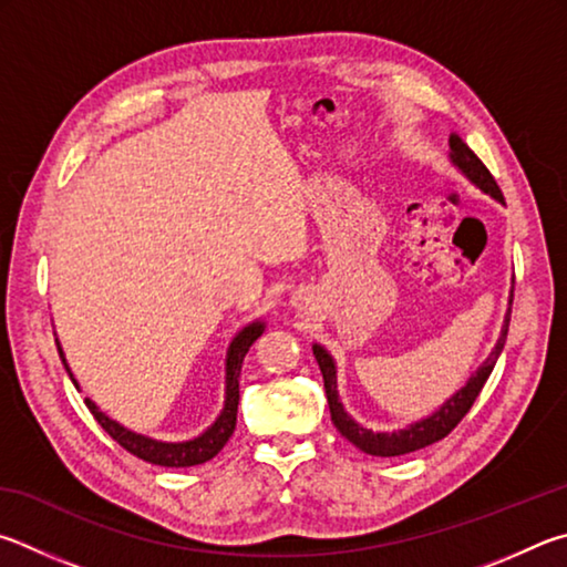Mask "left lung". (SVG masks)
I'll return each mask as SVG.
<instances>
[{
    "label": "left lung",
    "mask_w": 567,
    "mask_h": 567,
    "mask_svg": "<svg viewBox=\"0 0 567 567\" xmlns=\"http://www.w3.org/2000/svg\"><path fill=\"white\" fill-rule=\"evenodd\" d=\"M449 156H451V162L458 166L475 186L481 188V192L491 194L495 202L505 204L501 186L495 184L493 174L485 168L481 158L471 152L468 144H465L458 134H451V154ZM511 303H513V296H511ZM508 326H511V309H508V313H505V323H503L498 343H495V349L491 351V355L485 359L481 369L471 375V381L465 383L458 393L451 395V399L445 401L433 415H429V419H423L419 423L409 425V429H401L393 433H373L369 429H363L361 423H355L351 415L343 411V403L339 399V383H336V363L331 359V353L326 351L323 346L313 343V355H316V361H319V369L323 373V389H326V399H329L333 425L339 429L343 439H349L355 445V449H361L369 455H381V458H393V455L421 451V449H425V445L445 439V435H449L455 425L463 421V415L471 411V405L475 403V399H478V393L483 391L485 381H488V375L493 373V365H495V361H498L505 339H508Z\"/></svg>",
    "instance_id": "obj_1"
}]
</instances>
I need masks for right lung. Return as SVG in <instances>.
Listing matches in <instances>:
<instances>
[{"mask_svg":"<svg viewBox=\"0 0 567 567\" xmlns=\"http://www.w3.org/2000/svg\"><path fill=\"white\" fill-rule=\"evenodd\" d=\"M264 333V323L261 321H254L248 323L246 329H241L236 333V339L228 346V353H226V401H224V411L218 413V419L208 425V429L198 435L194 441H182V443H166V441H154L148 439V435L142 433H134L124 429L122 423H116L109 419L106 413H102L96 409L94 401L86 399V409L92 411V415L96 419V423L102 425V429L112 435V439L126 449L136 458H142L146 463H154V465H164V468H188V465H198V463H206L212 461L214 455L224 449L226 441L231 439V433L236 429V411H238V373H241V363L246 359L248 349H251L254 341L258 336ZM56 351H59V359H62L64 369L69 373V379L79 389L76 379L69 371L66 359H64V351L62 346L56 343Z\"/></svg>","mask_w":567,"mask_h":567,"instance_id":"right-lung-1","label":"right lung"}]
</instances>
